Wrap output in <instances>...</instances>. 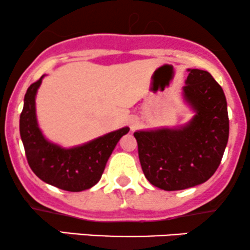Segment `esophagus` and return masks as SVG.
<instances>
[{
	"label": "esophagus",
	"instance_id": "1",
	"mask_svg": "<svg viewBox=\"0 0 250 250\" xmlns=\"http://www.w3.org/2000/svg\"><path fill=\"white\" fill-rule=\"evenodd\" d=\"M136 125H137V122L134 121V120H131V121H130V128L134 129L135 127H136Z\"/></svg>",
	"mask_w": 250,
	"mask_h": 250
}]
</instances>
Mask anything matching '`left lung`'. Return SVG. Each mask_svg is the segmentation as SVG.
Instances as JSON below:
<instances>
[{
    "label": "left lung",
    "mask_w": 250,
    "mask_h": 250,
    "mask_svg": "<svg viewBox=\"0 0 250 250\" xmlns=\"http://www.w3.org/2000/svg\"><path fill=\"white\" fill-rule=\"evenodd\" d=\"M183 97L195 116L181 128L135 131L143 174L155 187L182 190L201 185L219 168L228 142L225 93L206 70L188 69Z\"/></svg>",
    "instance_id": "8db88e82"
}]
</instances>
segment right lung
<instances>
[{"label":"right lung","instance_id":"add662e5","mask_svg":"<svg viewBox=\"0 0 250 250\" xmlns=\"http://www.w3.org/2000/svg\"><path fill=\"white\" fill-rule=\"evenodd\" d=\"M43 76L28 88L20 116V134L31 170L45 183L67 191H82L95 186L105 165L128 127L93 141L65 149L45 140L36 120L35 96Z\"/></svg>","mask_w":250,"mask_h":250}]
</instances>
